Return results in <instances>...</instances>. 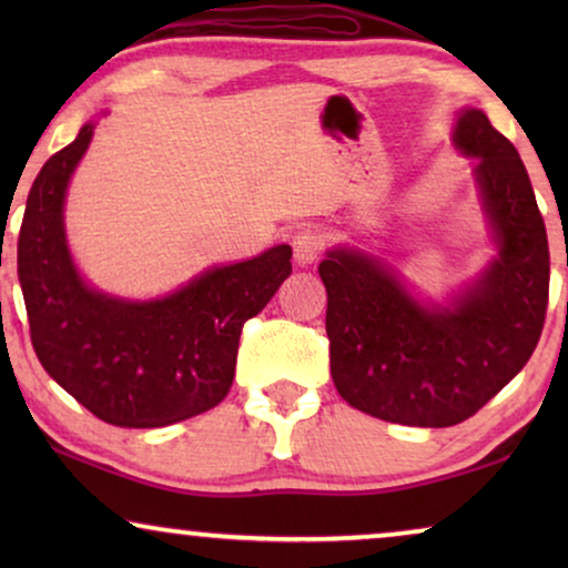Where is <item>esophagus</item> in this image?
<instances>
[{
    "instance_id": "34e87169",
    "label": "esophagus",
    "mask_w": 568,
    "mask_h": 568,
    "mask_svg": "<svg viewBox=\"0 0 568 568\" xmlns=\"http://www.w3.org/2000/svg\"><path fill=\"white\" fill-rule=\"evenodd\" d=\"M323 235L317 230H300L294 232L292 237V247H294V261L300 263V266H310V263H315L321 258L323 253Z\"/></svg>"
}]
</instances>
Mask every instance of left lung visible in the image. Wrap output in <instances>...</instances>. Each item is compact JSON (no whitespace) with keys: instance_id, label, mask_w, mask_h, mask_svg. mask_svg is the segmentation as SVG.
I'll return each mask as SVG.
<instances>
[{"instance_id":"obj_1","label":"left lung","mask_w":568,"mask_h":568,"mask_svg":"<svg viewBox=\"0 0 568 568\" xmlns=\"http://www.w3.org/2000/svg\"><path fill=\"white\" fill-rule=\"evenodd\" d=\"M453 142L476 158L480 201L499 255L449 305H424L387 263L328 251L325 333L331 375L348 406L406 426H455L484 408L530 359L546 323V224L515 144L484 111L457 113Z\"/></svg>"}]
</instances>
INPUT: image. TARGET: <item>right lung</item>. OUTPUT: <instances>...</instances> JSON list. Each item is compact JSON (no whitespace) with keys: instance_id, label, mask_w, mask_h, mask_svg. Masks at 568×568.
Listing matches in <instances>:
<instances>
[{"instance_id":"add662e5","label":"right lung","mask_w":568,"mask_h":568,"mask_svg":"<svg viewBox=\"0 0 568 568\" xmlns=\"http://www.w3.org/2000/svg\"><path fill=\"white\" fill-rule=\"evenodd\" d=\"M92 123L38 173L18 237L30 341L43 369L113 426L158 429L214 408L235 377L240 333L292 274V247L214 266L162 300L108 297L69 255L64 196Z\"/></svg>"}]
</instances>
